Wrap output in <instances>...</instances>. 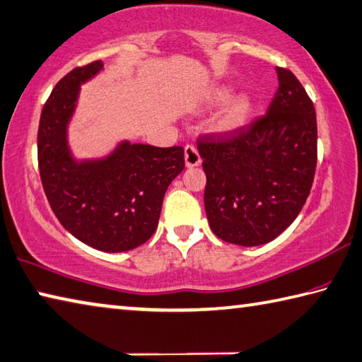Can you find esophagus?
Returning a JSON list of instances; mask_svg holds the SVG:
<instances>
[{
	"label": "esophagus",
	"mask_w": 362,
	"mask_h": 362,
	"mask_svg": "<svg viewBox=\"0 0 362 362\" xmlns=\"http://www.w3.org/2000/svg\"><path fill=\"white\" fill-rule=\"evenodd\" d=\"M184 160H186V167L200 165L202 158L194 145H186V148H184Z\"/></svg>",
	"instance_id": "esophagus-1"
}]
</instances>
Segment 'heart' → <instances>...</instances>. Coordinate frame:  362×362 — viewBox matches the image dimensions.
<instances>
[{"label": "heart", "mask_w": 362, "mask_h": 362, "mask_svg": "<svg viewBox=\"0 0 362 362\" xmlns=\"http://www.w3.org/2000/svg\"><path fill=\"white\" fill-rule=\"evenodd\" d=\"M228 96H230V91L227 88H217V90H214L213 94H211V102H213V104H221V102L227 100ZM250 113H252V100L249 96L241 94V96L230 100L227 107L223 108L219 119H217V129L225 132L236 131V129L243 127L245 122H247Z\"/></svg>", "instance_id": "heart-1"}]
</instances>
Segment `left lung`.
Here are the masks:
<instances>
[{"mask_svg": "<svg viewBox=\"0 0 362 362\" xmlns=\"http://www.w3.org/2000/svg\"><path fill=\"white\" fill-rule=\"evenodd\" d=\"M277 77L264 115L197 140L209 227L222 241L244 247L269 243L288 228L315 176V108L295 74L277 67Z\"/></svg>", "mask_w": 362, "mask_h": 362, "instance_id": "left-lung-1", "label": "left lung"}]
</instances>
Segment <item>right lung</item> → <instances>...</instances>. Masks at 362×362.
I'll use <instances>...</instances> for the list:
<instances>
[{
	"label": "right lung",
	"mask_w": 362,
	"mask_h": 362,
	"mask_svg": "<svg viewBox=\"0 0 362 362\" xmlns=\"http://www.w3.org/2000/svg\"><path fill=\"white\" fill-rule=\"evenodd\" d=\"M100 69L102 61H93L54 85L39 121L37 163L61 225L90 247L126 252L146 243L158 228L165 190L184 168V149L124 141L105 159L75 162L66 127L80 85Z\"/></svg>",
	"instance_id": "obj_1"
}]
</instances>
